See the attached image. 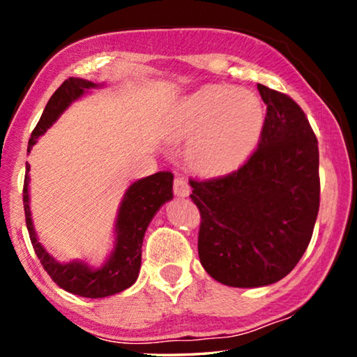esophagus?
I'll return each mask as SVG.
<instances>
[{"label":"esophagus","mask_w":357,"mask_h":357,"mask_svg":"<svg viewBox=\"0 0 357 357\" xmlns=\"http://www.w3.org/2000/svg\"><path fill=\"white\" fill-rule=\"evenodd\" d=\"M174 195L178 197H189L190 195V185L184 178H176L173 183Z\"/></svg>","instance_id":"34e87169"}]
</instances>
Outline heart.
I'll use <instances>...</instances> for the list:
<instances>
[{
  "instance_id": "heart-1",
  "label": "heart",
  "mask_w": 357,
  "mask_h": 357,
  "mask_svg": "<svg viewBox=\"0 0 357 357\" xmlns=\"http://www.w3.org/2000/svg\"><path fill=\"white\" fill-rule=\"evenodd\" d=\"M263 105L247 89L209 84L179 102L167 135L189 142L187 159L198 173L217 176L238 168L257 146L263 130Z\"/></svg>"
}]
</instances>
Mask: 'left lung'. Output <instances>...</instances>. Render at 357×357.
I'll return each instance as SVG.
<instances>
[{
    "label": "left lung",
    "instance_id": "left-lung-1",
    "mask_svg": "<svg viewBox=\"0 0 357 357\" xmlns=\"http://www.w3.org/2000/svg\"><path fill=\"white\" fill-rule=\"evenodd\" d=\"M268 107L250 159L222 178L193 181L200 209L198 255L228 287L273 285L304 255L319 209V154L304 112L287 94L258 83Z\"/></svg>",
    "mask_w": 357,
    "mask_h": 357
}]
</instances>
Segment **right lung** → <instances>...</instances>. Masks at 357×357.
I'll use <instances>...</instances> for the list:
<instances>
[{"label":"right lung","mask_w":357,"mask_h":357,"mask_svg":"<svg viewBox=\"0 0 357 357\" xmlns=\"http://www.w3.org/2000/svg\"><path fill=\"white\" fill-rule=\"evenodd\" d=\"M100 86L102 84L84 80V78H68L47 102L45 110L29 138L28 153H31L38 138L56 123V119L68 110L72 102L80 99L89 89ZM172 198L173 173L170 172H159L132 183L126 190L118 209V217L114 222L113 250L100 268H94L82 259L59 263L44 249V245L39 243L31 219L28 164L25 184H23V208H25L29 239L47 274L59 288L91 299L107 298L134 285L140 273L142 245L146 228L162 204L170 202Z\"/></svg>","instance_id":"right-lung-1"}]
</instances>
